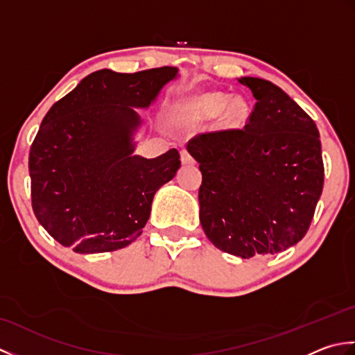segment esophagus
<instances>
[{
	"mask_svg": "<svg viewBox=\"0 0 355 355\" xmlns=\"http://www.w3.org/2000/svg\"><path fill=\"white\" fill-rule=\"evenodd\" d=\"M182 162H183V164H193L195 163L193 157L189 153H187L186 149L182 150Z\"/></svg>",
	"mask_w": 355,
	"mask_h": 355,
	"instance_id": "34e87169",
	"label": "esophagus"
}]
</instances>
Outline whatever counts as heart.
<instances>
[{
  "label": "heart",
  "instance_id": "b5f03b06",
  "mask_svg": "<svg viewBox=\"0 0 355 355\" xmlns=\"http://www.w3.org/2000/svg\"><path fill=\"white\" fill-rule=\"evenodd\" d=\"M227 100L229 96L224 93H207L200 97V101L197 102V110L202 116H214L223 108L221 122L224 125H241L248 114L247 103L244 102V99H241V97L230 99L229 103L227 102Z\"/></svg>",
  "mask_w": 355,
  "mask_h": 355
}]
</instances>
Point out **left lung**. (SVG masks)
<instances>
[{"mask_svg":"<svg viewBox=\"0 0 355 355\" xmlns=\"http://www.w3.org/2000/svg\"><path fill=\"white\" fill-rule=\"evenodd\" d=\"M256 99L241 130L195 135L200 163V223L220 250L275 254L310 229L323 189V160L314 120L270 80L241 78Z\"/></svg>","mask_w":355,"mask_h":355,"instance_id":"8db88e82","label":"left lung"}]
</instances>
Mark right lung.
I'll return each mask as SVG.
<instances>
[{"instance_id": "add662e5", "label": "right lung", "mask_w": 355, "mask_h": 355, "mask_svg": "<svg viewBox=\"0 0 355 355\" xmlns=\"http://www.w3.org/2000/svg\"><path fill=\"white\" fill-rule=\"evenodd\" d=\"M175 67L99 70L58 101L30 148L32 207L59 244L76 253L114 252L140 236L155 192L175 177L177 149L134 155L132 135Z\"/></svg>"}]
</instances>
